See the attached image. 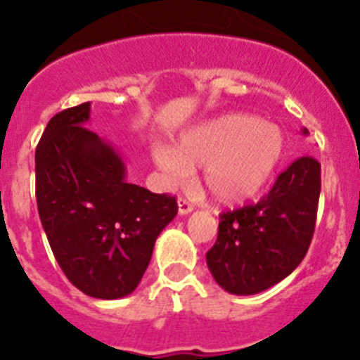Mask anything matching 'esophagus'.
<instances>
[{"mask_svg": "<svg viewBox=\"0 0 360 360\" xmlns=\"http://www.w3.org/2000/svg\"><path fill=\"white\" fill-rule=\"evenodd\" d=\"M191 211H193V205H191L187 200H184V198L178 200V214L186 216V214H189Z\"/></svg>", "mask_w": 360, "mask_h": 360, "instance_id": "obj_1", "label": "esophagus"}]
</instances>
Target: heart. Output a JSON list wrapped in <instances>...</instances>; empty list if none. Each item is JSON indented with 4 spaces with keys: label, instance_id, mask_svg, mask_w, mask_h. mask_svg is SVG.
Wrapping results in <instances>:
<instances>
[{
    "label": "heart",
    "instance_id": "b5f03b06",
    "mask_svg": "<svg viewBox=\"0 0 360 360\" xmlns=\"http://www.w3.org/2000/svg\"><path fill=\"white\" fill-rule=\"evenodd\" d=\"M285 141L278 126L257 117L229 113L187 129L174 149L153 155L171 182L202 167V184L218 205H238L257 195L279 165Z\"/></svg>",
    "mask_w": 360,
    "mask_h": 360
}]
</instances>
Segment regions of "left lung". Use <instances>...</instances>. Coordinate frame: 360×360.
<instances>
[{
    "label": "left lung",
    "instance_id": "8db88e82",
    "mask_svg": "<svg viewBox=\"0 0 360 360\" xmlns=\"http://www.w3.org/2000/svg\"><path fill=\"white\" fill-rule=\"evenodd\" d=\"M319 193L321 164L301 157L256 205L219 214L218 240L205 254L219 287L254 295L292 274L310 247Z\"/></svg>",
    "mask_w": 360,
    "mask_h": 360
}]
</instances>
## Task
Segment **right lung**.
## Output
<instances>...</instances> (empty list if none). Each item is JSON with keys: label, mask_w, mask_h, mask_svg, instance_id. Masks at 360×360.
<instances>
[{"label": "right lung", "mask_w": 360, "mask_h": 360, "mask_svg": "<svg viewBox=\"0 0 360 360\" xmlns=\"http://www.w3.org/2000/svg\"><path fill=\"white\" fill-rule=\"evenodd\" d=\"M90 103L50 119L36 149V198L52 252L73 287L97 299L131 294L178 207L128 182L120 153L88 126Z\"/></svg>", "instance_id": "obj_1"}]
</instances>
